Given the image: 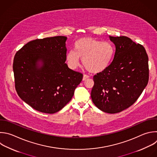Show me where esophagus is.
Wrapping results in <instances>:
<instances>
[{"instance_id":"34e87169","label":"esophagus","mask_w":157,"mask_h":157,"mask_svg":"<svg viewBox=\"0 0 157 157\" xmlns=\"http://www.w3.org/2000/svg\"><path fill=\"white\" fill-rule=\"evenodd\" d=\"M89 78V76H88V75H84V76H83V78H82V80L83 81H85V80H86L87 79H88Z\"/></svg>"}]
</instances>
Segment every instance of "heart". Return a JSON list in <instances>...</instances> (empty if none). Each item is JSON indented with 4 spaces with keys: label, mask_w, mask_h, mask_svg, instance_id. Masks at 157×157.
<instances>
[{
    "label": "heart",
    "mask_w": 157,
    "mask_h": 157,
    "mask_svg": "<svg viewBox=\"0 0 157 157\" xmlns=\"http://www.w3.org/2000/svg\"><path fill=\"white\" fill-rule=\"evenodd\" d=\"M115 50V45L110 42L82 37L75 42L74 51L67 52L66 60L71 68L76 69L79 65V59H81L87 70L98 73L109 67L113 60Z\"/></svg>",
    "instance_id": "b5f03b06"
}]
</instances>
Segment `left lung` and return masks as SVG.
Listing matches in <instances>:
<instances>
[{
    "instance_id": "1",
    "label": "left lung",
    "mask_w": 157,
    "mask_h": 157,
    "mask_svg": "<svg viewBox=\"0 0 157 157\" xmlns=\"http://www.w3.org/2000/svg\"><path fill=\"white\" fill-rule=\"evenodd\" d=\"M115 45L109 67L94 76L91 98L94 105L108 113H117L136 102L148 77V58L145 48L126 36H109Z\"/></svg>"
}]
</instances>
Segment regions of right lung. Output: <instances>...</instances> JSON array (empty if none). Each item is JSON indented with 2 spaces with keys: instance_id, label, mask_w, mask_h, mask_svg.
<instances>
[{
  "instance_id": "1",
  "label": "right lung",
  "mask_w": 157,
  "mask_h": 157,
  "mask_svg": "<svg viewBox=\"0 0 157 157\" xmlns=\"http://www.w3.org/2000/svg\"><path fill=\"white\" fill-rule=\"evenodd\" d=\"M65 36L36 39L16 53L13 64L19 97L42 113L52 114L72 98L82 74L68 68Z\"/></svg>"
}]
</instances>
